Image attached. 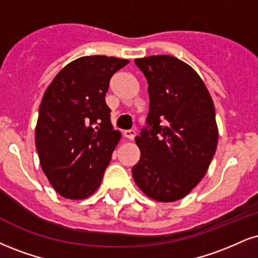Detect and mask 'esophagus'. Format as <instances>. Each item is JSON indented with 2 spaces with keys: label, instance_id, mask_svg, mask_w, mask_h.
I'll return each instance as SVG.
<instances>
[{
  "label": "esophagus",
  "instance_id": "obj_1",
  "mask_svg": "<svg viewBox=\"0 0 258 258\" xmlns=\"http://www.w3.org/2000/svg\"><path fill=\"white\" fill-rule=\"evenodd\" d=\"M123 137L130 139V141H132V139H135V137H136V132L133 131V130H130V131H125V132H123Z\"/></svg>",
  "mask_w": 258,
  "mask_h": 258
}]
</instances>
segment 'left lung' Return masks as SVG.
Instances as JSON below:
<instances>
[{
	"mask_svg": "<svg viewBox=\"0 0 258 258\" xmlns=\"http://www.w3.org/2000/svg\"><path fill=\"white\" fill-rule=\"evenodd\" d=\"M148 80L149 128L136 137L132 175L151 200L184 198L206 175L218 147L215 107L196 71L170 55L136 58Z\"/></svg>",
	"mask_w": 258,
	"mask_h": 258,
	"instance_id": "1",
	"label": "left lung"
}]
</instances>
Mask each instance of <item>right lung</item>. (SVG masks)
<instances>
[{
  "label": "right lung",
  "mask_w": 258,
  "mask_h": 258,
  "mask_svg": "<svg viewBox=\"0 0 258 258\" xmlns=\"http://www.w3.org/2000/svg\"><path fill=\"white\" fill-rule=\"evenodd\" d=\"M128 60L83 56L64 66L45 90L36 125V148L54 190L70 200L91 196L101 185L121 138L113 128L105 94Z\"/></svg>",
  "instance_id": "1"
}]
</instances>
